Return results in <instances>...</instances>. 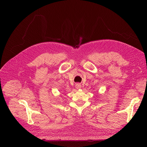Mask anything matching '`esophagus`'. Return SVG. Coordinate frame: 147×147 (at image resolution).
Here are the masks:
<instances>
[{"instance_id": "esophagus-1", "label": "esophagus", "mask_w": 147, "mask_h": 147, "mask_svg": "<svg viewBox=\"0 0 147 147\" xmlns=\"http://www.w3.org/2000/svg\"><path fill=\"white\" fill-rule=\"evenodd\" d=\"M75 88L78 89H78H80L82 88V85L80 84V83H77L75 84Z\"/></svg>"}]
</instances>
